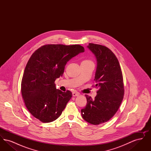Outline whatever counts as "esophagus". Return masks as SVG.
Here are the masks:
<instances>
[{"instance_id":"34e87169","label":"esophagus","mask_w":151,"mask_h":151,"mask_svg":"<svg viewBox=\"0 0 151 151\" xmlns=\"http://www.w3.org/2000/svg\"><path fill=\"white\" fill-rule=\"evenodd\" d=\"M79 94L78 93H77V92H73L72 93V96H73V97H75V96H79Z\"/></svg>"}]
</instances>
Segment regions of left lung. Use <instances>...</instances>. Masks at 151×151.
I'll return each mask as SVG.
<instances>
[{
  "label": "left lung",
  "instance_id": "1",
  "mask_svg": "<svg viewBox=\"0 0 151 151\" xmlns=\"http://www.w3.org/2000/svg\"><path fill=\"white\" fill-rule=\"evenodd\" d=\"M87 47L95 55L97 68L94 80L99 88L94 99L86 94V108L81 110L83 118L92 124L108 122L119 108L124 96L122 70L115 54L107 47L89 43Z\"/></svg>",
  "mask_w": 151,
  "mask_h": 151
}]
</instances>
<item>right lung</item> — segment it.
<instances>
[{"label": "right lung", "mask_w": 151, "mask_h": 151, "mask_svg": "<svg viewBox=\"0 0 151 151\" xmlns=\"http://www.w3.org/2000/svg\"><path fill=\"white\" fill-rule=\"evenodd\" d=\"M83 52L79 45L50 44L38 48L29 58L22 78V96L30 113L41 122L56 120L71 99L70 91L57 89L54 82L63 75L67 62Z\"/></svg>", "instance_id": "right-lung-1"}]
</instances>
